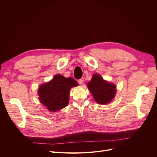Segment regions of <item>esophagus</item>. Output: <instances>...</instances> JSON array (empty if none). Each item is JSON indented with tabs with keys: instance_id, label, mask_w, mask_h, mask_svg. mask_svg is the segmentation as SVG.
I'll list each match as a JSON object with an SVG mask.
<instances>
[{
	"instance_id": "34e87169",
	"label": "esophagus",
	"mask_w": 157,
	"mask_h": 157,
	"mask_svg": "<svg viewBox=\"0 0 157 157\" xmlns=\"http://www.w3.org/2000/svg\"><path fill=\"white\" fill-rule=\"evenodd\" d=\"M83 82H84V79H83V78H81L80 79L78 80V83H79V84H82Z\"/></svg>"
}]
</instances>
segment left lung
I'll return each mask as SVG.
<instances>
[{
    "mask_svg": "<svg viewBox=\"0 0 157 157\" xmlns=\"http://www.w3.org/2000/svg\"><path fill=\"white\" fill-rule=\"evenodd\" d=\"M87 87L98 104H106L110 102L115 96L116 87L114 84L107 82L100 75H94Z\"/></svg>",
    "mask_w": 157,
    "mask_h": 157,
    "instance_id": "8db88e82",
    "label": "left lung"
}]
</instances>
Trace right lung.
Listing matches in <instances>:
<instances>
[{"instance_id": "add662e5", "label": "right lung", "mask_w": 157, "mask_h": 157, "mask_svg": "<svg viewBox=\"0 0 157 157\" xmlns=\"http://www.w3.org/2000/svg\"><path fill=\"white\" fill-rule=\"evenodd\" d=\"M78 85L73 78L57 75L51 81L40 86L38 92L40 101L48 110L58 111L68 105L70 89Z\"/></svg>"}]
</instances>
